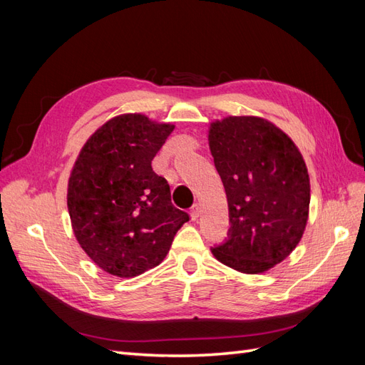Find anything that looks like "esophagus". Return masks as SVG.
<instances>
[{
  "mask_svg": "<svg viewBox=\"0 0 365 365\" xmlns=\"http://www.w3.org/2000/svg\"><path fill=\"white\" fill-rule=\"evenodd\" d=\"M190 216H192V219H193V220H197V219H200V216H201V205H200V204H195V205L192 207V210H190Z\"/></svg>",
  "mask_w": 365,
  "mask_h": 365,
  "instance_id": "1",
  "label": "esophagus"
}]
</instances>
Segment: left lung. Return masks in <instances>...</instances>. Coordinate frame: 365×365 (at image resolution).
Listing matches in <instances>:
<instances>
[{"mask_svg": "<svg viewBox=\"0 0 365 365\" xmlns=\"http://www.w3.org/2000/svg\"><path fill=\"white\" fill-rule=\"evenodd\" d=\"M208 145L231 222L213 256L239 272H267L289 256L306 230L311 182L302 152L280 128L256 115L212 121Z\"/></svg>", "mask_w": 365, "mask_h": 365, "instance_id": "1", "label": "left lung"}]
</instances>
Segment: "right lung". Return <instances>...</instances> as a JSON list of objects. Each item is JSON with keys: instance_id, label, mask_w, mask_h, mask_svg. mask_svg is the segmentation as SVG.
<instances>
[{"instance_id": "add662e5", "label": "right lung", "mask_w": 365, "mask_h": 365, "mask_svg": "<svg viewBox=\"0 0 365 365\" xmlns=\"http://www.w3.org/2000/svg\"><path fill=\"white\" fill-rule=\"evenodd\" d=\"M175 125L145 114L108 120L86 140L68 180L74 236L98 268L121 279L158 267L189 215L152 160Z\"/></svg>"}]
</instances>
